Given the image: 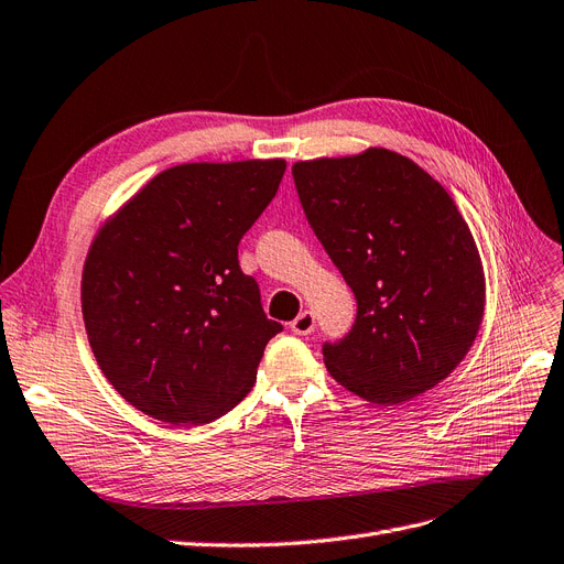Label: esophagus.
Returning a JSON list of instances; mask_svg holds the SVG:
<instances>
[{"label":"esophagus","instance_id":"34e87169","mask_svg":"<svg viewBox=\"0 0 564 564\" xmlns=\"http://www.w3.org/2000/svg\"><path fill=\"white\" fill-rule=\"evenodd\" d=\"M315 329V315L311 311L299 313V317L292 322V332L299 336H308Z\"/></svg>","mask_w":564,"mask_h":564}]
</instances>
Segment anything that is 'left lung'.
<instances>
[{
	"label": "left lung",
	"instance_id": "8db88e82",
	"mask_svg": "<svg viewBox=\"0 0 564 564\" xmlns=\"http://www.w3.org/2000/svg\"><path fill=\"white\" fill-rule=\"evenodd\" d=\"M305 218L352 289V329L324 344L332 377L377 404L447 379L485 315V272L454 199L386 148L292 166Z\"/></svg>",
	"mask_w": 564,
	"mask_h": 564
}]
</instances>
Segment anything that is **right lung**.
Wrapping results in <instances>:
<instances>
[{"label":"right lung","instance_id":"add662e5","mask_svg":"<svg viewBox=\"0 0 564 564\" xmlns=\"http://www.w3.org/2000/svg\"><path fill=\"white\" fill-rule=\"evenodd\" d=\"M284 169V160L172 166L94 237L82 272L84 327L100 371L143 414L209 423L251 390L282 324L265 317L237 245Z\"/></svg>","mask_w":564,"mask_h":564}]
</instances>
